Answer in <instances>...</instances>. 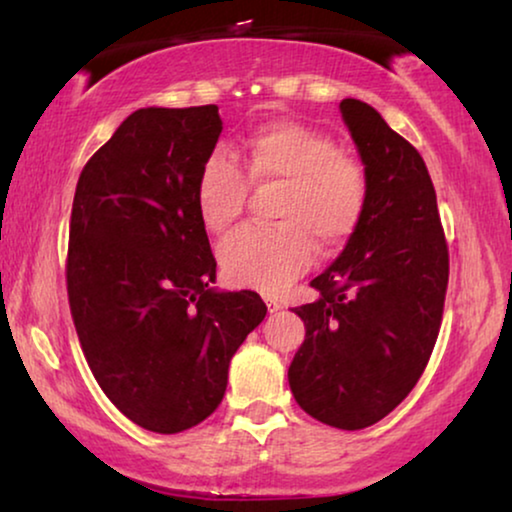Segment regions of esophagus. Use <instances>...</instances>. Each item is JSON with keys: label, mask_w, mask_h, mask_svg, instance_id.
I'll use <instances>...</instances> for the list:
<instances>
[{"label": "esophagus", "mask_w": 512, "mask_h": 512, "mask_svg": "<svg viewBox=\"0 0 512 512\" xmlns=\"http://www.w3.org/2000/svg\"><path fill=\"white\" fill-rule=\"evenodd\" d=\"M265 305H268V312L282 310V303H279V300H275V298H265Z\"/></svg>", "instance_id": "1"}]
</instances>
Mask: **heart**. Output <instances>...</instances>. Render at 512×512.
<instances>
[{
    "mask_svg": "<svg viewBox=\"0 0 512 512\" xmlns=\"http://www.w3.org/2000/svg\"><path fill=\"white\" fill-rule=\"evenodd\" d=\"M244 171L228 153L212 151L195 181V207L212 233L244 212L249 184L279 188L272 200L277 226H242L219 244L230 284L279 293L307 272L314 247L321 256L338 254L361 228L368 172L326 132L296 121L263 125L244 142Z\"/></svg>",
    "mask_w": 512,
    "mask_h": 512,
    "instance_id": "obj_1",
    "label": "heart"
}]
</instances>
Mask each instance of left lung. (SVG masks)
Listing matches in <instances>:
<instances>
[{
	"label": "left lung",
	"mask_w": 512,
	"mask_h": 512,
	"mask_svg": "<svg viewBox=\"0 0 512 512\" xmlns=\"http://www.w3.org/2000/svg\"><path fill=\"white\" fill-rule=\"evenodd\" d=\"M368 172L361 228L310 286L314 303L293 307L305 342L289 384L307 415L359 431L410 394L436 345L450 254L436 191L422 156L361 100L340 102Z\"/></svg>",
	"instance_id": "8db88e82"
}]
</instances>
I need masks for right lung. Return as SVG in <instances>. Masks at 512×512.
I'll list each match as a JSON object with an SVG mask.
<instances>
[{
  "mask_svg": "<svg viewBox=\"0 0 512 512\" xmlns=\"http://www.w3.org/2000/svg\"><path fill=\"white\" fill-rule=\"evenodd\" d=\"M216 104L137 109L83 167L67 296L97 384L130 422L179 433L219 408L237 347L265 319L254 291L209 289L216 261L195 207Z\"/></svg>",
  "mask_w": 512,
  "mask_h": 512,
  "instance_id": "obj_1",
  "label": "right lung"
}]
</instances>
